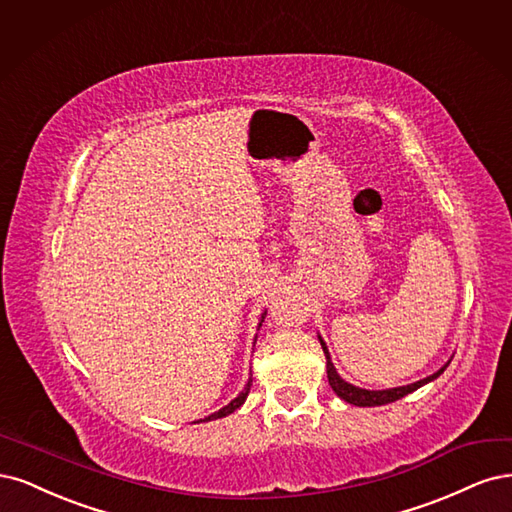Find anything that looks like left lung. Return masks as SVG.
<instances>
[{"instance_id":"1","label":"left lung","mask_w":512,"mask_h":512,"mask_svg":"<svg viewBox=\"0 0 512 512\" xmlns=\"http://www.w3.org/2000/svg\"><path fill=\"white\" fill-rule=\"evenodd\" d=\"M319 342H321V346H323V353H325V359H327V381H329V385H332L334 393L338 395L340 400L349 402V404H355V406H383V404L400 400V398H404V395H408V393H412V391H417L419 387L436 381V378H438L444 370H447V366L451 364V359H449L447 364H444L440 370H436L434 374L421 378V381H417V383L404 385V387H393V389H361V387H355V385L344 381V378L338 374V370L334 368L332 357H329V351H327V344L323 342L321 336H319Z\"/></svg>"}]
</instances>
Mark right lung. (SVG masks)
Here are the masks:
<instances>
[{"instance_id":"right-lung-1","label":"right lung","mask_w":512,"mask_h":512,"mask_svg":"<svg viewBox=\"0 0 512 512\" xmlns=\"http://www.w3.org/2000/svg\"><path fill=\"white\" fill-rule=\"evenodd\" d=\"M263 319H266V312H263L261 315V319H259V325L257 327H261V323H263ZM255 342H257V336H255ZM255 342H253V346H255ZM251 385H253V378L249 376V381H246V385H244V389L236 395V398L229 402L227 406H223L221 410H217V412H212V415H208V417H204V419H200L197 423H202V421H214V419H221V417H227V415H232L234 410H238L242 404H244V400H246V395H249V391H251Z\"/></svg>"}]
</instances>
